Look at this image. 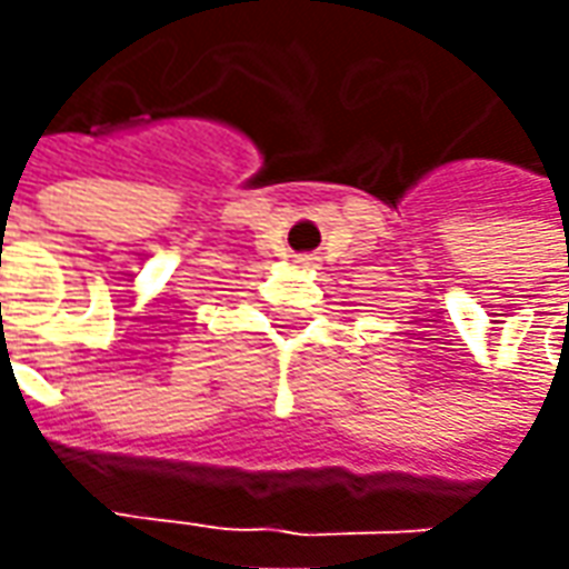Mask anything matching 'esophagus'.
<instances>
[{
	"label": "esophagus",
	"instance_id": "34e87169",
	"mask_svg": "<svg viewBox=\"0 0 569 569\" xmlns=\"http://www.w3.org/2000/svg\"><path fill=\"white\" fill-rule=\"evenodd\" d=\"M301 264H310V259H301Z\"/></svg>",
	"mask_w": 569,
	"mask_h": 569
}]
</instances>
